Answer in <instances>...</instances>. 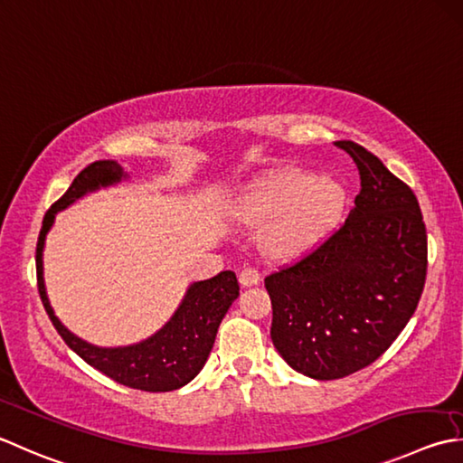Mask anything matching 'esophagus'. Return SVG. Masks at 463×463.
I'll use <instances>...</instances> for the list:
<instances>
[{
	"mask_svg": "<svg viewBox=\"0 0 463 463\" xmlns=\"http://www.w3.org/2000/svg\"><path fill=\"white\" fill-rule=\"evenodd\" d=\"M239 280H241V285H242V287H252V285H257L259 280H260V273H259L257 269L247 267V269H242V270H241Z\"/></svg>",
	"mask_w": 463,
	"mask_h": 463,
	"instance_id": "1",
	"label": "esophagus"
}]
</instances>
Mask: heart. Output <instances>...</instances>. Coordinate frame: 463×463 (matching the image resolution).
Listing matches in <instances>:
<instances>
[{
  "label": "heart",
  "instance_id": "b5f03b06",
  "mask_svg": "<svg viewBox=\"0 0 463 463\" xmlns=\"http://www.w3.org/2000/svg\"><path fill=\"white\" fill-rule=\"evenodd\" d=\"M345 190L333 178L287 170L252 186L237 206L241 221L265 224V247L275 257H297L319 244L337 224Z\"/></svg>",
  "mask_w": 463,
  "mask_h": 463
}]
</instances>
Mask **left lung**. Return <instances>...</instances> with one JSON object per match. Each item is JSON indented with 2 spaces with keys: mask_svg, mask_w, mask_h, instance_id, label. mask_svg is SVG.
I'll return each mask as SVG.
<instances>
[{
  "mask_svg": "<svg viewBox=\"0 0 463 463\" xmlns=\"http://www.w3.org/2000/svg\"><path fill=\"white\" fill-rule=\"evenodd\" d=\"M355 206L309 255L265 277L270 339L307 377H347L373 364L418 309L428 275V232L413 190L351 140Z\"/></svg>",
  "mask_w": 463,
  "mask_h": 463,
  "instance_id": "8db88e82",
  "label": "left lung"
}]
</instances>
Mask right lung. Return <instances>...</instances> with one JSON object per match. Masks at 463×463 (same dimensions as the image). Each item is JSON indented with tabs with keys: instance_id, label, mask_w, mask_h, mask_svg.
Instances as JSON below:
<instances>
[{
	"instance_id": "1",
	"label": "right lung",
	"mask_w": 463,
	"mask_h": 463,
	"mask_svg": "<svg viewBox=\"0 0 463 463\" xmlns=\"http://www.w3.org/2000/svg\"><path fill=\"white\" fill-rule=\"evenodd\" d=\"M122 176H126L122 168L112 160L92 162L74 178V183L63 193V196L50 206V211L43 216L38 244H35L38 291L45 313L50 315V321L60 333V337L88 365H92L99 373L126 387L152 393L175 392V389L186 385L190 379H194L198 371L204 367L222 317L229 311L234 298L239 297V280L232 270H222L213 279L198 280V283L190 285L183 305L178 307V311L165 327L154 333L150 339L138 343V345L118 349L90 345V343L71 335L53 315L48 295H45L42 250L45 232L50 231L53 216L61 208L74 203L76 198L90 193V190L114 184Z\"/></svg>"
}]
</instances>
